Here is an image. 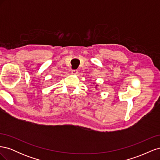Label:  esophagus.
<instances>
[{"mask_svg": "<svg viewBox=\"0 0 160 160\" xmlns=\"http://www.w3.org/2000/svg\"><path fill=\"white\" fill-rule=\"evenodd\" d=\"M71 72H72V74L76 75V74L78 73V71H77V70H72V71H71Z\"/></svg>", "mask_w": 160, "mask_h": 160, "instance_id": "esophagus-1", "label": "esophagus"}]
</instances>
